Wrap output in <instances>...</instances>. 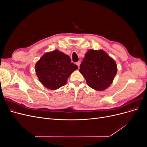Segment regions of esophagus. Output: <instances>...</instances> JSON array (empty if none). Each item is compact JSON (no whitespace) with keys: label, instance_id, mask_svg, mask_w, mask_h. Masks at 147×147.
Instances as JSON below:
<instances>
[{"label":"esophagus","instance_id":"1","mask_svg":"<svg viewBox=\"0 0 147 147\" xmlns=\"http://www.w3.org/2000/svg\"><path fill=\"white\" fill-rule=\"evenodd\" d=\"M80 64H81V62L80 61H78V62H77V63H76V64L78 65V68L80 67Z\"/></svg>","mask_w":147,"mask_h":147}]
</instances>
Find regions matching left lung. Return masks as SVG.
Listing matches in <instances>:
<instances>
[{
  "instance_id": "1",
  "label": "left lung",
  "mask_w": 147,
  "mask_h": 147,
  "mask_svg": "<svg viewBox=\"0 0 147 147\" xmlns=\"http://www.w3.org/2000/svg\"><path fill=\"white\" fill-rule=\"evenodd\" d=\"M79 71L89 86L102 91L113 83L117 73V65L104 50H89L80 65Z\"/></svg>"
}]
</instances>
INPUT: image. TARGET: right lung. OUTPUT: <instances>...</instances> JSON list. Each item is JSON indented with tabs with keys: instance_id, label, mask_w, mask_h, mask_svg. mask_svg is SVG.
Returning a JSON list of instances; mask_svg holds the SVG:
<instances>
[{
	"instance_id": "add662e5",
	"label": "right lung",
	"mask_w": 147,
	"mask_h": 147,
	"mask_svg": "<svg viewBox=\"0 0 147 147\" xmlns=\"http://www.w3.org/2000/svg\"><path fill=\"white\" fill-rule=\"evenodd\" d=\"M78 66L71 63L70 57L58 50L45 53L35 65L37 77L50 90L64 86L70 75Z\"/></svg>"
}]
</instances>
